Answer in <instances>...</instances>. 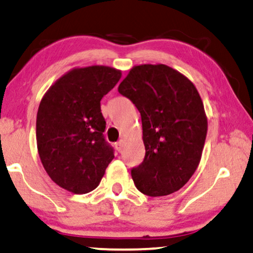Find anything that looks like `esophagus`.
<instances>
[{
	"instance_id": "obj_1",
	"label": "esophagus",
	"mask_w": 253,
	"mask_h": 253,
	"mask_svg": "<svg viewBox=\"0 0 253 253\" xmlns=\"http://www.w3.org/2000/svg\"><path fill=\"white\" fill-rule=\"evenodd\" d=\"M124 146H125V141H124V140L118 141V143L115 144V147H117V150L119 151V152H121V151H123Z\"/></svg>"
}]
</instances>
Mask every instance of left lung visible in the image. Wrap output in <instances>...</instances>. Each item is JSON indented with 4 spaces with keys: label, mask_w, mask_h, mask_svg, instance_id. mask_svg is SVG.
I'll return each instance as SVG.
<instances>
[{
    "label": "left lung",
    "mask_w": 253,
    "mask_h": 253,
    "mask_svg": "<svg viewBox=\"0 0 253 253\" xmlns=\"http://www.w3.org/2000/svg\"><path fill=\"white\" fill-rule=\"evenodd\" d=\"M140 112L145 158L133 168L136 189L152 197L179 190L201 161L207 115L193 82L164 64L130 69L119 85Z\"/></svg>",
    "instance_id": "obj_1"
}]
</instances>
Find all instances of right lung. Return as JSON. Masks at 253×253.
<instances>
[{"label":"right lung","mask_w":253,"mask_h":253,"mask_svg":"<svg viewBox=\"0 0 253 253\" xmlns=\"http://www.w3.org/2000/svg\"><path fill=\"white\" fill-rule=\"evenodd\" d=\"M121 71L104 65L75 68L50 86L37 114V146L50 178L63 189L86 194L100 184L114 158L103 136L101 100Z\"/></svg>","instance_id":"right-lung-1"}]
</instances>
